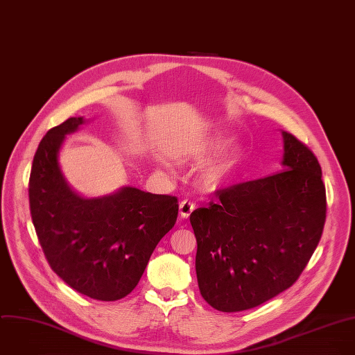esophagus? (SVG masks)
<instances>
[{
	"mask_svg": "<svg viewBox=\"0 0 355 355\" xmlns=\"http://www.w3.org/2000/svg\"><path fill=\"white\" fill-rule=\"evenodd\" d=\"M193 210H195V203H192L191 200H182L180 203V214H181V217L188 218Z\"/></svg>",
	"mask_w": 355,
	"mask_h": 355,
	"instance_id": "34e87169",
	"label": "esophagus"
}]
</instances>
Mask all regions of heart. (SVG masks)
I'll use <instances>...</instances> for the list:
<instances>
[{
	"label": "heart",
	"instance_id": "1",
	"mask_svg": "<svg viewBox=\"0 0 355 355\" xmlns=\"http://www.w3.org/2000/svg\"><path fill=\"white\" fill-rule=\"evenodd\" d=\"M220 146V139H211L203 146V150L217 149ZM240 149L234 142H228L223 145L211 157H209L200 167V174L205 182H218L224 178L225 174L234 167L235 162H237Z\"/></svg>",
	"mask_w": 355,
	"mask_h": 355
}]
</instances>
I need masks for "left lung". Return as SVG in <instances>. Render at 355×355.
Listing matches in <instances>:
<instances>
[{
  "label": "left lung",
  "instance_id": "1",
  "mask_svg": "<svg viewBox=\"0 0 355 355\" xmlns=\"http://www.w3.org/2000/svg\"><path fill=\"white\" fill-rule=\"evenodd\" d=\"M282 137V171L220 189L191 213L199 290L217 311L251 309L291 287L320 240V166L295 137Z\"/></svg>",
  "mask_w": 355,
  "mask_h": 355
}]
</instances>
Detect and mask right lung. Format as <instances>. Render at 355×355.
<instances>
[{
    "mask_svg": "<svg viewBox=\"0 0 355 355\" xmlns=\"http://www.w3.org/2000/svg\"><path fill=\"white\" fill-rule=\"evenodd\" d=\"M85 123V116H71L39 144L29 180L31 213L51 269L83 295L116 301L139 283L156 245L175 224L178 202L135 187L97 198L78 193L58 159L67 135Z\"/></svg>",
    "mask_w": 355,
    "mask_h": 355,
    "instance_id": "obj_1",
    "label": "right lung"
}]
</instances>
